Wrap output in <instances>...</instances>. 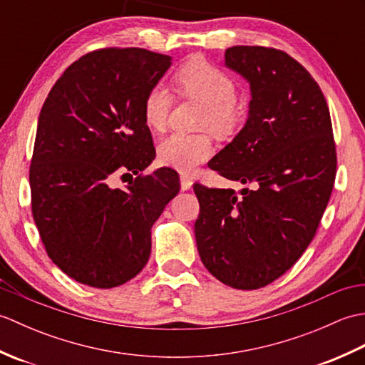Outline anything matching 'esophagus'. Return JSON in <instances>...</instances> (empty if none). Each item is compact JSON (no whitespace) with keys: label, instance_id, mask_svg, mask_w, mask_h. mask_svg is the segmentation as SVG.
<instances>
[{"label":"esophagus","instance_id":"34e87169","mask_svg":"<svg viewBox=\"0 0 365 365\" xmlns=\"http://www.w3.org/2000/svg\"><path fill=\"white\" fill-rule=\"evenodd\" d=\"M192 187V180L188 175H180V188L182 191H188Z\"/></svg>","mask_w":365,"mask_h":365}]
</instances>
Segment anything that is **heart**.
<instances>
[{
    "mask_svg": "<svg viewBox=\"0 0 365 365\" xmlns=\"http://www.w3.org/2000/svg\"><path fill=\"white\" fill-rule=\"evenodd\" d=\"M177 84L185 96L205 103L199 127L221 138L235 133L242 125V110L235 103L237 84L230 76L204 58H192L177 72ZM173 105L169 91L157 84L144 97L145 125L153 131L165 130ZM158 160L180 173H190L213 153L208 135L174 133L158 144Z\"/></svg>",
    "mask_w": 365,
    "mask_h": 365,
    "instance_id": "obj_1",
    "label": "heart"
}]
</instances>
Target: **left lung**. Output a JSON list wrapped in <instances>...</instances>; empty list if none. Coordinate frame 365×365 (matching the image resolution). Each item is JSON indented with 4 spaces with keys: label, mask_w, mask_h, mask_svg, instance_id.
<instances>
[{
    "label": "left lung",
    "mask_w": 365,
    "mask_h": 365,
    "mask_svg": "<svg viewBox=\"0 0 365 365\" xmlns=\"http://www.w3.org/2000/svg\"><path fill=\"white\" fill-rule=\"evenodd\" d=\"M226 66L250 83L245 127L208 163L234 190L195 185L200 260L229 287L255 290L290 269L319 227L336 178L331 115L298 61L267 46L226 50Z\"/></svg>",
    "instance_id": "left-lung-1"
}]
</instances>
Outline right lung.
<instances>
[{
  "instance_id": "1",
  "label": "right lung",
  "mask_w": 365,
  "mask_h": 365,
  "mask_svg": "<svg viewBox=\"0 0 365 365\" xmlns=\"http://www.w3.org/2000/svg\"><path fill=\"white\" fill-rule=\"evenodd\" d=\"M144 48L84 54L54 83L37 122L31 207L48 257L76 282L113 289L150 257V229L180 190L178 174L143 170L155 158L144 97L170 67ZM114 173L138 177L111 189Z\"/></svg>"
}]
</instances>
